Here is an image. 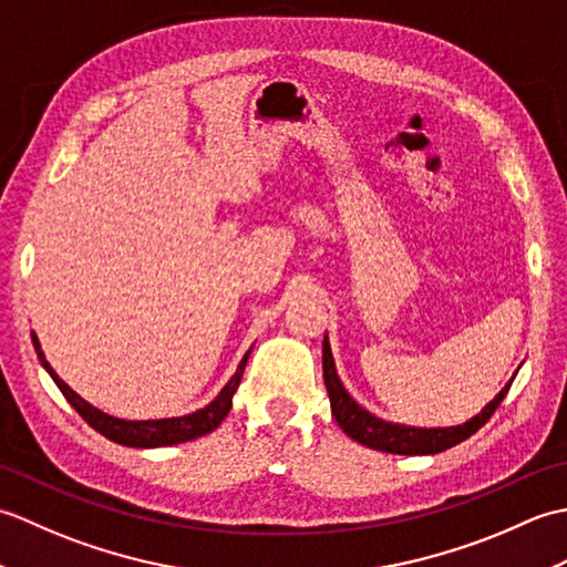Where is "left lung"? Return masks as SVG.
<instances>
[{
    "instance_id": "1",
    "label": "left lung",
    "mask_w": 567,
    "mask_h": 567,
    "mask_svg": "<svg viewBox=\"0 0 567 567\" xmlns=\"http://www.w3.org/2000/svg\"><path fill=\"white\" fill-rule=\"evenodd\" d=\"M514 378L504 384L502 392L483 409V412L465 421L461 426L416 429V426L392 424V421H384L375 414H370L368 409L360 406L353 396L346 392L339 372H336V365H333L329 336H323V382H327V392L331 400V414L336 421H339V426L346 431V436H351L353 441L368 445V449L382 451V453L433 455V453L449 451L457 443H463L465 439L473 436L477 429H483L487 424V419L495 414V409L502 404L504 396H507Z\"/></svg>"
}]
</instances>
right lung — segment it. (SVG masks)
<instances>
[{
	"instance_id": "1",
	"label": "right lung",
	"mask_w": 567,
	"mask_h": 567,
	"mask_svg": "<svg viewBox=\"0 0 567 567\" xmlns=\"http://www.w3.org/2000/svg\"><path fill=\"white\" fill-rule=\"evenodd\" d=\"M31 341L35 353H39L41 365L48 370V375L53 378V382L58 384V390L65 394V400L75 406V412L87 421V424L100 431L102 436H106L114 443H122V445H131V449H163V445H175V443H185L192 439H199L204 433H212L216 426L221 424L226 419V414L231 412V402H234V394L240 384V378H244V370L248 363V355L250 351L240 358V363L236 368V372L224 384V390L214 396V400L204 406L197 409V412L185 414V416H171V419H148V421H128V419H116L104 414L102 409L92 406L90 402H84L82 396L70 390L68 384L58 378V372L48 363L43 351H41V343H39V336L31 333Z\"/></svg>"
}]
</instances>
